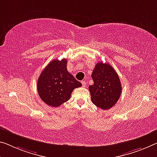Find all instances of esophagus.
<instances>
[{
    "label": "esophagus",
    "instance_id": "34e87169",
    "mask_svg": "<svg viewBox=\"0 0 157 157\" xmlns=\"http://www.w3.org/2000/svg\"><path fill=\"white\" fill-rule=\"evenodd\" d=\"M81 83H82V86H83V87H85L86 85V83L85 81H81Z\"/></svg>",
    "mask_w": 157,
    "mask_h": 157
}]
</instances>
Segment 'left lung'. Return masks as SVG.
<instances>
[{"instance_id":"1","label":"left lung","mask_w":157,"mask_h":157,"mask_svg":"<svg viewBox=\"0 0 157 157\" xmlns=\"http://www.w3.org/2000/svg\"><path fill=\"white\" fill-rule=\"evenodd\" d=\"M93 84L89 86L91 100L102 109H110L121 94V84L117 71L110 64L98 62L92 73Z\"/></svg>"}]
</instances>
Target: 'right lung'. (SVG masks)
Returning <instances> with one entry per match:
<instances>
[{
  "mask_svg": "<svg viewBox=\"0 0 157 157\" xmlns=\"http://www.w3.org/2000/svg\"><path fill=\"white\" fill-rule=\"evenodd\" d=\"M66 59H53L43 69L38 79V95L48 105L59 107L70 99L74 89L82 85L67 69Z\"/></svg>",
  "mask_w": 157,
  "mask_h": 157,
  "instance_id": "add662e5",
  "label": "right lung"
}]
</instances>
